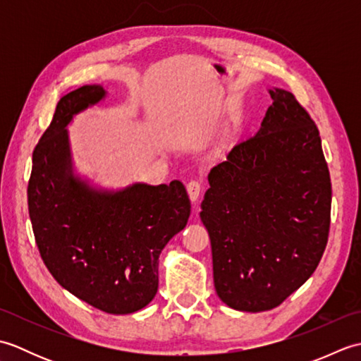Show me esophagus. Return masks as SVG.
Here are the masks:
<instances>
[{
    "mask_svg": "<svg viewBox=\"0 0 361 361\" xmlns=\"http://www.w3.org/2000/svg\"><path fill=\"white\" fill-rule=\"evenodd\" d=\"M186 189H188V194H189V200L192 202V203H195L198 198H200V195H202V185L198 181H195V180H192V181H189L188 183V186H186Z\"/></svg>",
    "mask_w": 361,
    "mask_h": 361,
    "instance_id": "34e87169",
    "label": "esophagus"
}]
</instances>
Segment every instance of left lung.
I'll use <instances>...</instances> for the list:
<instances>
[{
  "label": "left lung",
  "instance_id": "8db88e82",
  "mask_svg": "<svg viewBox=\"0 0 361 361\" xmlns=\"http://www.w3.org/2000/svg\"><path fill=\"white\" fill-rule=\"evenodd\" d=\"M268 93L257 133L208 173L200 212L219 298L252 313L278 307L310 278L331 226V175L315 122L290 91Z\"/></svg>",
  "mask_w": 361,
  "mask_h": 361
}]
</instances>
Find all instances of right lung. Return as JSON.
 I'll return each mask as SVG.
<instances>
[{
	"mask_svg": "<svg viewBox=\"0 0 361 361\" xmlns=\"http://www.w3.org/2000/svg\"><path fill=\"white\" fill-rule=\"evenodd\" d=\"M105 96L102 85H83L60 99L34 150L27 206L54 279L99 310L127 315L155 298L159 255L186 226L190 202L178 180L113 190L74 173L66 127Z\"/></svg>",
	"mask_w": 361,
	"mask_h": 361,
	"instance_id": "obj_1",
	"label": "right lung"
}]
</instances>
